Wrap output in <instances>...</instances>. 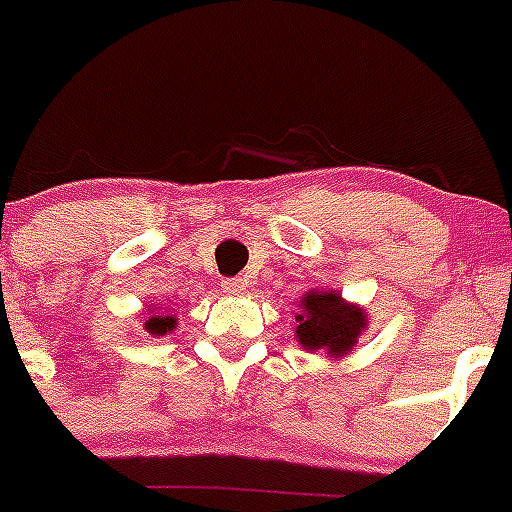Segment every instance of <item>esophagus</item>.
<instances>
[{
	"label": "esophagus",
	"mask_w": 512,
	"mask_h": 512,
	"mask_svg": "<svg viewBox=\"0 0 512 512\" xmlns=\"http://www.w3.org/2000/svg\"><path fill=\"white\" fill-rule=\"evenodd\" d=\"M223 289L228 294H243V289H246V281H243L241 276H233V279H223Z\"/></svg>",
	"instance_id": "1"
}]
</instances>
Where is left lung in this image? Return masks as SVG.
<instances>
[{"label": "left lung", "instance_id": "obj_1", "mask_svg": "<svg viewBox=\"0 0 512 512\" xmlns=\"http://www.w3.org/2000/svg\"><path fill=\"white\" fill-rule=\"evenodd\" d=\"M297 337L307 350L345 355L365 327L363 309L342 302L335 292H312L299 304Z\"/></svg>", "mask_w": 512, "mask_h": 512}]
</instances>
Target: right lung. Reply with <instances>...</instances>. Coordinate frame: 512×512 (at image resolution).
Instances as JSON below:
<instances>
[{"label":"right lung","instance_id":"right-lung-1","mask_svg":"<svg viewBox=\"0 0 512 512\" xmlns=\"http://www.w3.org/2000/svg\"><path fill=\"white\" fill-rule=\"evenodd\" d=\"M144 330L149 335H167L170 330H175V317H162V314H152L144 325Z\"/></svg>","mask_w":512,"mask_h":512}]
</instances>
